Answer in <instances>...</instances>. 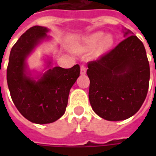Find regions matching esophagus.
I'll use <instances>...</instances> for the list:
<instances>
[{"mask_svg":"<svg viewBox=\"0 0 156 156\" xmlns=\"http://www.w3.org/2000/svg\"><path fill=\"white\" fill-rule=\"evenodd\" d=\"M86 71H87V68H86V67L83 66V65H82L81 68H80V73H81L82 75H84L85 73H86Z\"/></svg>","mask_w":156,"mask_h":156,"instance_id":"1","label":"esophagus"}]
</instances>
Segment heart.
Wrapping results in <instances>:
<instances>
[{"mask_svg":"<svg viewBox=\"0 0 156 156\" xmlns=\"http://www.w3.org/2000/svg\"><path fill=\"white\" fill-rule=\"evenodd\" d=\"M114 44V37L110 34L104 36L102 32H97L88 36L83 39L82 43L76 47V51L78 52H84L94 48L96 45L95 53L98 56L104 54L108 51Z\"/></svg>","mask_w":156,"mask_h":156,"instance_id":"1","label":"heart"}]
</instances>
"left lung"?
<instances>
[{
    "mask_svg": "<svg viewBox=\"0 0 156 156\" xmlns=\"http://www.w3.org/2000/svg\"><path fill=\"white\" fill-rule=\"evenodd\" d=\"M124 37L113 50L88 63L90 105L108 121L135 115L149 88L150 65L144 44L129 29L124 30Z\"/></svg>",
    "mask_w": 156,
    "mask_h": 156,
    "instance_id": "8db88e82",
    "label": "left lung"
}]
</instances>
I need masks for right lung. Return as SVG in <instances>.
Returning <instances> with one entry per match:
<instances>
[{
	"label": "right lung",
	"instance_id": "add662e5",
	"mask_svg": "<svg viewBox=\"0 0 156 156\" xmlns=\"http://www.w3.org/2000/svg\"><path fill=\"white\" fill-rule=\"evenodd\" d=\"M49 29L34 26L23 33L12 47L6 70V79L11 97L18 111L32 123L50 124L64 115L72 86L80 74L79 65L71 68H50L32 77L27 59L36 47L48 36Z\"/></svg>",
	"mask_w": 156,
	"mask_h": 156
}]
</instances>
